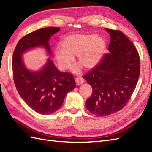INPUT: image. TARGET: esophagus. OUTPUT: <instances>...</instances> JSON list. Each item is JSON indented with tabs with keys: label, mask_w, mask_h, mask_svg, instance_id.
Wrapping results in <instances>:
<instances>
[{
	"label": "esophagus",
	"mask_w": 152,
	"mask_h": 152,
	"mask_svg": "<svg viewBox=\"0 0 152 152\" xmlns=\"http://www.w3.org/2000/svg\"><path fill=\"white\" fill-rule=\"evenodd\" d=\"M75 82H76V85L80 86V85L82 84L83 82H84V80H83L82 78H76L75 79Z\"/></svg>",
	"instance_id": "34e87169"
}]
</instances>
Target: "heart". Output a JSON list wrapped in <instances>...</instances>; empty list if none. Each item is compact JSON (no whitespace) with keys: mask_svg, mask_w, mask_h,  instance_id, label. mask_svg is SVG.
<instances>
[{"mask_svg":"<svg viewBox=\"0 0 152 152\" xmlns=\"http://www.w3.org/2000/svg\"><path fill=\"white\" fill-rule=\"evenodd\" d=\"M62 46L55 48L53 53L61 69H69L78 57V63L87 69L96 66L101 61L106 44L104 38L94 34H70L63 38ZM75 69L74 72H78Z\"/></svg>","mask_w":152,"mask_h":152,"instance_id":"b5f03b06","label":"heart"}]
</instances>
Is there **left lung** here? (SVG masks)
I'll return each mask as SVG.
<instances>
[{"label": "left lung", "mask_w": 152, "mask_h": 152, "mask_svg": "<svg viewBox=\"0 0 152 152\" xmlns=\"http://www.w3.org/2000/svg\"><path fill=\"white\" fill-rule=\"evenodd\" d=\"M105 29L110 35V53L83 76L93 91L86 108L99 117L114 114L127 104L140 75V57L134 44L120 31Z\"/></svg>", "instance_id": "left-lung-1"}]
</instances>
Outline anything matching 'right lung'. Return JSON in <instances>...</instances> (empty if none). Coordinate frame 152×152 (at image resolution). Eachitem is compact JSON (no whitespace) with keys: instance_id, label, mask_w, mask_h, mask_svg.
Wrapping results in <instances>:
<instances>
[{"instance_id":"1","label":"right lung","mask_w":152,"mask_h":152,"mask_svg":"<svg viewBox=\"0 0 152 152\" xmlns=\"http://www.w3.org/2000/svg\"><path fill=\"white\" fill-rule=\"evenodd\" d=\"M59 31V27H49L28 33L19 40L13 53V77L18 92L29 107L43 115L53 114L62 106L67 93L75 88V80L71 73L60 72L50 59L42 69L31 71L23 62L22 55L32 48L44 47L51 56L49 40Z\"/></svg>"}]
</instances>
